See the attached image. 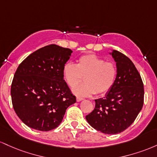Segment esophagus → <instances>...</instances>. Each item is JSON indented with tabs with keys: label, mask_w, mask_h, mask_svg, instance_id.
<instances>
[{
	"label": "esophagus",
	"mask_w": 157,
	"mask_h": 157,
	"mask_svg": "<svg viewBox=\"0 0 157 157\" xmlns=\"http://www.w3.org/2000/svg\"><path fill=\"white\" fill-rule=\"evenodd\" d=\"M76 100H77V101H82V100H83V98L77 97L76 98Z\"/></svg>",
	"instance_id": "obj_1"
}]
</instances>
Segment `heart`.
Listing matches in <instances>:
<instances>
[{
    "mask_svg": "<svg viewBox=\"0 0 157 157\" xmlns=\"http://www.w3.org/2000/svg\"><path fill=\"white\" fill-rule=\"evenodd\" d=\"M62 74L64 81L71 87L84 77L86 83L73 88V92L77 96H101L110 91L115 84L117 68L113 62L105 61L94 54H86L77 60L76 64H65Z\"/></svg>",
    "mask_w": 157,
    "mask_h": 157,
    "instance_id": "obj_1",
    "label": "heart"
}]
</instances>
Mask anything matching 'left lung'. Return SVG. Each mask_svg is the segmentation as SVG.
Returning <instances> with one entry per match:
<instances>
[{
	"instance_id": "1",
	"label": "left lung",
	"mask_w": 157,
	"mask_h": 157,
	"mask_svg": "<svg viewBox=\"0 0 157 157\" xmlns=\"http://www.w3.org/2000/svg\"><path fill=\"white\" fill-rule=\"evenodd\" d=\"M112 56L117 62L114 85L103 98L95 100L94 110L86 116L94 129L117 134L127 129L138 116L144 104V84L131 60L119 51Z\"/></svg>"
}]
</instances>
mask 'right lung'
<instances>
[{
	"mask_svg": "<svg viewBox=\"0 0 157 157\" xmlns=\"http://www.w3.org/2000/svg\"><path fill=\"white\" fill-rule=\"evenodd\" d=\"M72 52L56 44L45 46L17 68L11 85L12 106L29 128L40 131L55 129L67 108L76 101L62 74Z\"/></svg>",
	"mask_w": 157,
	"mask_h": 157,
	"instance_id": "1",
	"label": "right lung"
}]
</instances>
